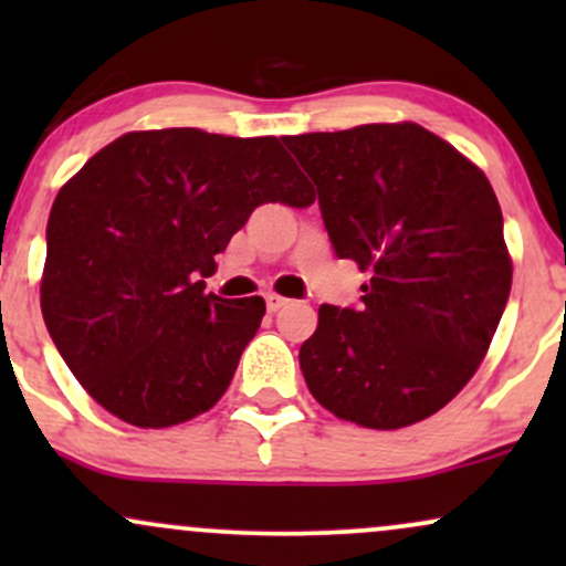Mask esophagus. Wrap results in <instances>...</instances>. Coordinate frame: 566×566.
Here are the masks:
<instances>
[{
	"mask_svg": "<svg viewBox=\"0 0 566 566\" xmlns=\"http://www.w3.org/2000/svg\"><path fill=\"white\" fill-rule=\"evenodd\" d=\"M282 305H287V297L276 295V292H269V295H265V308L269 311H279Z\"/></svg>",
	"mask_w": 566,
	"mask_h": 566,
	"instance_id": "esophagus-1",
	"label": "esophagus"
}]
</instances>
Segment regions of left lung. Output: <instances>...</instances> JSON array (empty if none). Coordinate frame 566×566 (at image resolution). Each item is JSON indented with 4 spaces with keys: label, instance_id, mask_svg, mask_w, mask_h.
<instances>
[{
    "label": "left lung",
    "instance_id": "obj_1",
    "mask_svg": "<svg viewBox=\"0 0 566 566\" xmlns=\"http://www.w3.org/2000/svg\"><path fill=\"white\" fill-rule=\"evenodd\" d=\"M282 140L316 184L335 255L369 271L359 308H319L301 346L305 386L356 426L426 420L473 378L509 303L490 180L412 122Z\"/></svg>",
    "mask_w": 566,
    "mask_h": 566
}]
</instances>
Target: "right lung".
Segmentation results:
<instances>
[{
  "label": "right lung",
  "mask_w": 566,
  "mask_h": 566,
  "mask_svg": "<svg viewBox=\"0 0 566 566\" xmlns=\"http://www.w3.org/2000/svg\"><path fill=\"white\" fill-rule=\"evenodd\" d=\"M265 201L314 205L279 138L193 127L122 135L57 191L42 316L97 405L138 428L216 407L265 303L226 301L197 276Z\"/></svg>",
  "instance_id": "1"
}]
</instances>
